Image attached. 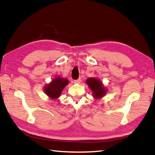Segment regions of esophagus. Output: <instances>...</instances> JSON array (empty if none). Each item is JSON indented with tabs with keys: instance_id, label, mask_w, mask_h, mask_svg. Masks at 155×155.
<instances>
[{
	"instance_id": "obj_1",
	"label": "esophagus",
	"mask_w": 155,
	"mask_h": 155,
	"mask_svg": "<svg viewBox=\"0 0 155 155\" xmlns=\"http://www.w3.org/2000/svg\"><path fill=\"white\" fill-rule=\"evenodd\" d=\"M74 84H80V82H81V79L80 78V79H78V80H74Z\"/></svg>"
}]
</instances>
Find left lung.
Masks as SVG:
<instances>
[{
	"instance_id": "8db88e82",
	"label": "left lung",
	"mask_w": 155,
	"mask_h": 155,
	"mask_svg": "<svg viewBox=\"0 0 155 155\" xmlns=\"http://www.w3.org/2000/svg\"><path fill=\"white\" fill-rule=\"evenodd\" d=\"M86 84L92 91V96L96 100L102 98L108 91L107 87L104 86L102 81L97 78H87Z\"/></svg>"
}]
</instances>
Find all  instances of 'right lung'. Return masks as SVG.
<instances>
[{
  "label": "right lung",
  "mask_w": 155,
  "mask_h": 155,
  "mask_svg": "<svg viewBox=\"0 0 155 155\" xmlns=\"http://www.w3.org/2000/svg\"><path fill=\"white\" fill-rule=\"evenodd\" d=\"M68 84L69 80L67 78L58 75L53 78L51 82L44 86L43 91L49 98L51 100L58 99L61 96L63 90Z\"/></svg>",
  "instance_id": "1"
}]
</instances>
